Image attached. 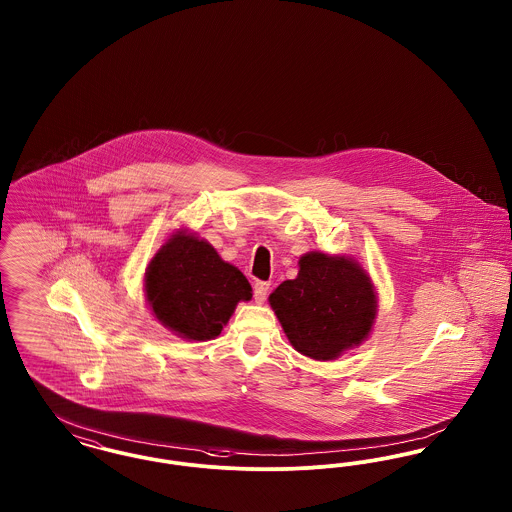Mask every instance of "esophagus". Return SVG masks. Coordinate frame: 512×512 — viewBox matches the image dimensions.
Wrapping results in <instances>:
<instances>
[{
	"label": "esophagus",
	"mask_w": 512,
	"mask_h": 512,
	"mask_svg": "<svg viewBox=\"0 0 512 512\" xmlns=\"http://www.w3.org/2000/svg\"><path fill=\"white\" fill-rule=\"evenodd\" d=\"M268 290H270L268 282H255V286H253V299H255V303H263L267 299Z\"/></svg>",
	"instance_id": "obj_1"
}]
</instances>
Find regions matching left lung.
Here are the masks:
<instances>
[{
    "mask_svg": "<svg viewBox=\"0 0 512 512\" xmlns=\"http://www.w3.org/2000/svg\"><path fill=\"white\" fill-rule=\"evenodd\" d=\"M268 301L295 351L315 361H334L361 345L378 313L365 268L320 251L305 253L297 278L282 282Z\"/></svg>",
    "mask_w": 512,
    "mask_h": 512,
    "instance_id": "1",
    "label": "left lung"
}]
</instances>
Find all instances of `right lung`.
Instances as JSON below:
<instances>
[{"mask_svg":"<svg viewBox=\"0 0 512 512\" xmlns=\"http://www.w3.org/2000/svg\"><path fill=\"white\" fill-rule=\"evenodd\" d=\"M146 299L178 338L215 340L240 301L251 299L244 274L215 247L186 230L174 232L146 268Z\"/></svg>","mask_w":512,"mask_h":512,"instance_id":"1","label":"right lung"}]
</instances>
